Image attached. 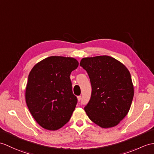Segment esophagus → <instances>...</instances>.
<instances>
[{
	"label": "esophagus",
	"mask_w": 154,
	"mask_h": 154,
	"mask_svg": "<svg viewBox=\"0 0 154 154\" xmlns=\"http://www.w3.org/2000/svg\"><path fill=\"white\" fill-rule=\"evenodd\" d=\"M81 100V96H77V100L79 102L80 100Z\"/></svg>",
	"instance_id": "1"
}]
</instances>
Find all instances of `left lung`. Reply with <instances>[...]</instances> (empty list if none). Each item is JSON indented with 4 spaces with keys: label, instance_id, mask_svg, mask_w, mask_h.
<instances>
[{
    "label": "left lung",
    "instance_id": "1",
    "mask_svg": "<svg viewBox=\"0 0 154 154\" xmlns=\"http://www.w3.org/2000/svg\"><path fill=\"white\" fill-rule=\"evenodd\" d=\"M92 86L91 100L85 107L92 122L102 128L113 127L130 109L134 96L131 73L119 60L109 56L82 58Z\"/></svg>",
    "mask_w": 154,
    "mask_h": 154
}]
</instances>
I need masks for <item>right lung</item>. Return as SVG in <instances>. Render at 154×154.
<instances>
[{"instance_id":"right-lung-1","label":"right lung","mask_w":154,"mask_h":154,"mask_svg":"<svg viewBox=\"0 0 154 154\" xmlns=\"http://www.w3.org/2000/svg\"><path fill=\"white\" fill-rule=\"evenodd\" d=\"M78 61L71 57L50 56L31 70L26 88L28 109L39 125L56 131L68 122L76 107L70 74Z\"/></svg>"}]
</instances>
